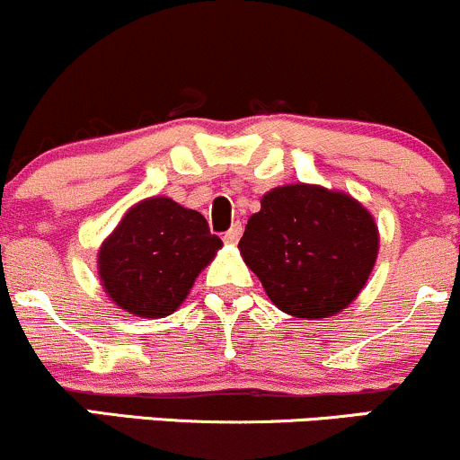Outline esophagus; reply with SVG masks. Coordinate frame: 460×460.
<instances>
[{"instance_id": "34e87169", "label": "esophagus", "mask_w": 460, "mask_h": 460, "mask_svg": "<svg viewBox=\"0 0 460 460\" xmlns=\"http://www.w3.org/2000/svg\"><path fill=\"white\" fill-rule=\"evenodd\" d=\"M241 234H243V226H241V224H232V228L224 234V241H226V243L234 245L236 241L241 239Z\"/></svg>"}]
</instances>
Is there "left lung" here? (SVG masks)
I'll use <instances>...</instances> for the list:
<instances>
[{
  "label": "left lung",
  "mask_w": 460,
  "mask_h": 460,
  "mask_svg": "<svg viewBox=\"0 0 460 460\" xmlns=\"http://www.w3.org/2000/svg\"><path fill=\"white\" fill-rule=\"evenodd\" d=\"M378 243L374 217L352 195L299 182L262 195L239 247L280 311L322 319L363 291Z\"/></svg>",
  "instance_id": "obj_1"
}]
</instances>
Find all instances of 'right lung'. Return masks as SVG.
Instances as JSON below:
<instances>
[{
	"instance_id": "add662e5",
	"label": "right lung",
	"mask_w": 460,
	"mask_h": 460,
	"mask_svg": "<svg viewBox=\"0 0 460 460\" xmlns=\"http://www.w3.org/2000/svg\"><path fill=\"white\" fill-rule=\"evenodd\" d=\"M224 245L198 210L172 198L132 206L97 254V273L108 297L137 317L172 314L195 278Z\"/></svg>"
}]
</instances>
